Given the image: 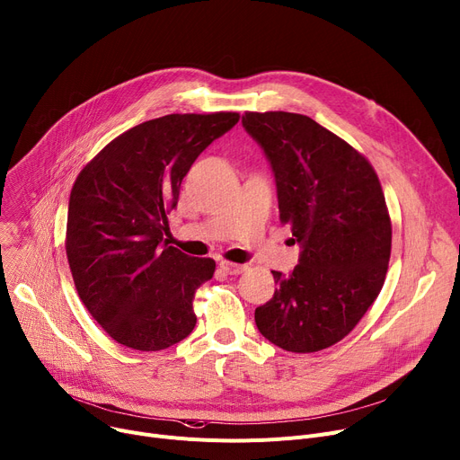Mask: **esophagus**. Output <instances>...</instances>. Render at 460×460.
<instances>
[{"label":"esophagus","instance_id":"1","mask_svg":"<svg viewBox=\"0 0 460 460\" xmlns=\"http://www.w3.org/2000/svg\"><path fill=\"white\" fill-rule=\"evenodd\" d=\"M220 268L227 273V275H240L248 270L246 264H234V262H227V261H222L220 262Z\"/></svg>","mask_w":460,"mask_h":460}]
</instances>
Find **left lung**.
<instances>
[{
  "label": "left lung",
  "mask_w": 460,
  "mask_h": 460,
  "mask_svg": "<svg viewBox=\"0 0 460 460\" xmlns=\"http://www.w3.org/2000/svg\"><path fill=\"white\" fill-rule=\"evenodd\" d=\"M242 126L264 149L301 253L255 309L264 339L292 353L341 342L379 296L390 261L392 224L379 177L346 140L309 116L246 112Z\"/></svg>",
  "instance_id": "1"
}]
</instances>
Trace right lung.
I'll list each match as a JSON object with an SVG mask.
<instances>
[{"mask_svg": "<svg viewBox=\"0 0 460 460\" xmlns=\"http://www.w3.org/2000/svg\"><path fill=\"white\" fill-rule=\"evenodd\" d=\"M238 112L168 114L109 142L77 175L66 255L88 313L118 344L166 349L192 332L196 288L217 268L168 246V214L199 153Z\"/></svg>", "mask_w": 460, "mask_h": 460, "instance_id": "obj_1", "label": "right lung"}]
</instances>
